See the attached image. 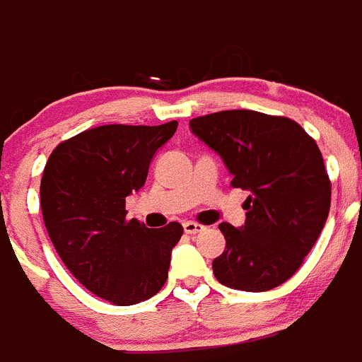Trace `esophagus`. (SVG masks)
Wrapping results in <instances>:
<instances>
[{
  "label": "esophagus",
  "instance_id": "34e87169",
  "mask_svg": "<svg viewBox=\"0 0 362 362\" xmlns=\"http://www.w3.org/2000/svg\"><path fill=\"white\" fill-rule=\"evenodd\" d=\"M205 230V226L199 223H194V221H185L184 223V231L189 235H194V233H199V231Z\"/></svg>",
  "mask_w": 362,
  "mask_h": 362
}]
</instances>
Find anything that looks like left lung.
<instances>
[{
	"instance_id": "left-lung-1",
	"label": "left lung",
	"mask_w": 362,
	"mask_h": 362,
	"mask_svg": "<svg viewBox=\"0 0 362 362\" xmlns=\"http://www.w3.org/2000/svg\"><path fill=\"white\" fill-rule=\"evenodd\" d=\"M192 132L223 157L233 187L247 189L245 223H221L223 255L212 262L217 281L267 292L296 274L331 209V180L315 139L286 117L249 110L192 118Z\"/></svg>"
}]
</instances>
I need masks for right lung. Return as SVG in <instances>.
Wrapping results in <instances>:
<instances>
[{"mask_svg": "<svg viewBox=\"0 0 362 362\" xmlns=\"http://www.w3.org/2000/svg\"><path fill=\"white\" fill-rule=\"evenodd\" d=\"M163 125H100L59 143L40 182L49 238L70 274L117 306H131L164 286L171 249L184 228L127 221L125 198L145 185L153 153L175 134Z\"/></svg>", "mask_w": 362, "mask_h": 362, "instance_id": "1", "label": "right lung"}]
</instances>
